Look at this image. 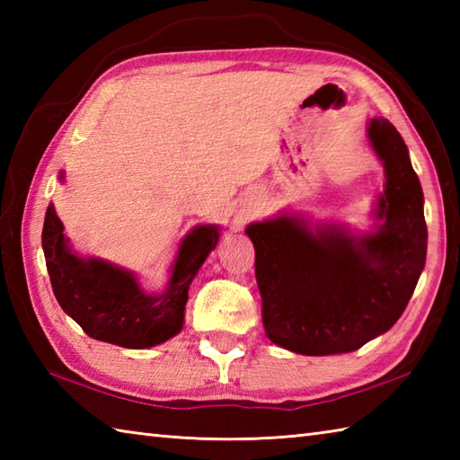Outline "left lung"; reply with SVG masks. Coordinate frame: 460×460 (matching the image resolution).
I'll return each instance as SVG.
<instances>
[{"label":"left lung","instance_id":"obj_1","mask_svg":"<svg viewBox=\"0 0 460 460\" xmlns=\"http://www.w3.org/2000/svg\"><path fill=\"white\" fill-rule=\"evenodd\" d=\"M369 144L384 164L376 229L312 225L300 215L251 223L262 326L270 341L302 356L348 354L403 314L427 257L423 190L409 150L385 119H371Z\"/></svg>","mask_w":460,"mask_h":460}]
</instances>
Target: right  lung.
Segmentation results:
<instances>
[{
	"instance_id": "obj_1",
	"label": "right lung",
	"mask_w": 460,
	"mask_h": 460,
	"mask_svg": "<svg viewBox=\"0 0 460 460\" xmlns=\"http://www.w3.org/2000/svg\"><path fill=\"white\" fill-rule=\"evenodd\" d=\"M61 172L58 180H63ZM49 203L43 223V252L55 298L61 308L94 340L142 349L180 334L193 277L217 247V225H198L181 241L172 277L164 292H146L134 272L102 259H83L71 251Z\"/></svg>"
}]
</instances>
